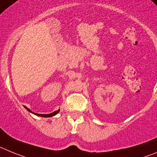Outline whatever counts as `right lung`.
<instances>
[{
	"label": "right lung",
	"mask_w": 157,
	"mask_h": 157,
	"mask_svg": "<svg viewBox=\"0 0 157 157\" xmlns=\"http://www.w3.org/2000/svg\"><path fill=\"white\" fill-rule=\"evenodd\" d=\"M25 108L28 110V111H29V112H32V113H33V112H31L30 110H29L28 108H26V107H25ZM59 112V110H58V111H56V112H52V113H51V114H48V115H42V114H35V113H33V114H35V115H38V116H41V117H51V116H53V115H56V114L58 113Z\"/></svg>",
	"instance_id": "obj_1"
}]
</instances>
